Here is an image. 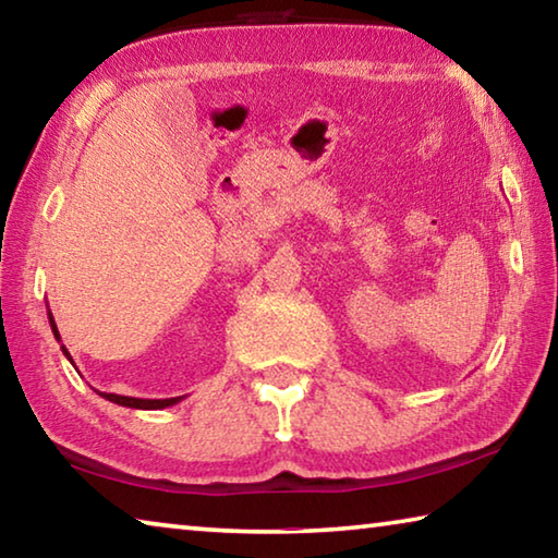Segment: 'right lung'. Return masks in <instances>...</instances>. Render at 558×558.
<instances>
[{
	"label": "right lung",
	"mask_w": 558,
	"mask_h": 558,
	"mask_svg": "<svg viewBox=\"0 0 558 558\" xmlns=\"http://www.w3.org/2000/svg\"><path fill=\"white\" fill-rule=\"evenodd\" d=\"M49 323H51V332H53V337L59 339L61 342V335H59V327H56V323H53V315L49 313ZM63 349V354H65V359H69V362L73 364V359H71V354H69V349L65 347H61ZM102 399H108V401H112V403H118V405H125V409H143V411H157V409H167V405H174V403H179L184 399V396H174V399H132V396H120V393H100Z\"/></svg>",
	"instance_id": "add662e5"
}]
</instances>
